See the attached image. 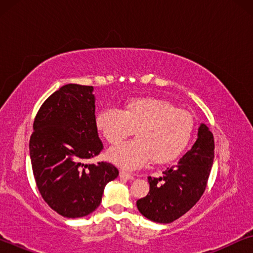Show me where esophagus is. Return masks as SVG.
<instances>
[{"instance_id": "34e87169", "label": "esophagus", "mask_w": 253, "mask_h": 253, "mask_svg": "<svg viewBox=\"0 0 253 253\" xmlns=\"http://www.w3.org/2000/svg\"><path fill=\"white\" fill-rule=\"evenodd\" d=\"M119 176L125 178V179H134V175H131L130 173H127V172H125V170H121Z\"/></svg>"}]
</instances>
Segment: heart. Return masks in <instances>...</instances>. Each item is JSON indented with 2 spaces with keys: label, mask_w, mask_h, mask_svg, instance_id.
<instances>
[{
  "label": "heart",
  "mask_w": 253,
  "mask_h": 253,
  "mask_svg": "<svg viewBox=\"0 0 253 253\" xmlns=\"http://www.w3.org/2000/svg\"><path fill=\"white\" fill-rule=\"evenodd\" d=\"M98 131L110 145L121 144L135 130V140L108 152V158L125 169H136L152 160L164 164L176 158L193 134L194 121L188 111L154 97L127 100L123 110L105 109L96 117Z\"/></svg>",
  "instance_id": "obj_1"
}]
</instances>
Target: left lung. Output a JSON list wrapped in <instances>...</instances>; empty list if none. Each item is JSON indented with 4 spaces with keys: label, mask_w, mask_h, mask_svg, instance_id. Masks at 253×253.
I'll return each mask as SVG.
<instances>
[{
    "label": "left lung",
    "mask_w": 253,
    "mask_h": 253,
    "mask_svg": "<svg viewBox=\"0 0 253 253\" xmlns=\"http://www.w3.org/2000/svg\"><path fill=\"white\" fill-rule=\"evenodd\" d=\"M213 158V134L201 124L198 139L190 151L163 172V176H148L149 192L136 202L138 211L157 223H170L184 215L204 193Z\"/></svg>",
    "instance_id": "left-lung-1"
}]
</instances>
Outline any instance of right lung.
<instances>
[{
    "mask_svg": "<svg viewBox=\"0 0 253 253\" xmlns=\"http://www.w3.org/2000/svg\"><path fill=\"white\" fill-rule=\"evenodd\" d=\"M92 91V85L69 84L53 92L38 111L29 144L41 196L60 215L71 219L95 211L106 184L119 174L110 163H85L104 147Z\"/></svg>",
    "mask_w": 253,
    "mask_h": 253,
    "instance_id": "1",
    "label": "right lung"
}]
</instances>
